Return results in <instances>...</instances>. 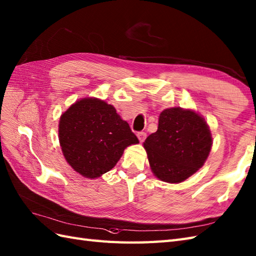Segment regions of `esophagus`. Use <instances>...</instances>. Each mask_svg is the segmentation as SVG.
<instances>
[{
  "mask_svg": "<svg viewBox=\"0 0 256 256\" xmlns=\"http://www.w3.org/2000/svg\"><path fill=\"white\" fill-rule=\"evenodd\" d=\"M136 136H138V139H139L140 142H143L146 138V134L144 132H138V134H136Z\"/></svg>",
  "mask_w": 256,
  "mask_h": 256,
  "instance_id": "34e87169",
  "label": "esophagus"
}]
</instances>
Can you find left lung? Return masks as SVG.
<instances>
[{
  "mask_svg": "<svg viewBox=\"0 0 256 256\" xmlns=\"http://www.w3.org/2000/svg\"><path fill=\"white\" fill-rule=\"evenodd\" d=\"M154 175L166 182H182L206 160L212 136L203 118L193 110L167 108L160 115L158 132L143 143Z\"/></svg>",
  "mask_w": 256,
  "mask_h": 256,
  "instance_id": "8db88e82",
  "label": "left lung"
}]
</instances>
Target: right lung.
Returning <instances> with one entry per match:
<instances>
[{
	"instance_id": "obj_1",
	"label": "right lung",
	"mask_w": 256,
	"mask_h": 256,
	"mask_svg": "<svg viewBox=\"0 0 256 256\" xmlns=\"http://www.w3.org/2000/svg\"><path fill=\"white\" fill-rule=\"evenodd\" d=\"M60 143L74 170L96 178L110 170L130 144L139 140L112 105L98 98H82L60 116Z\"/></svg>"
}]
</instances>
